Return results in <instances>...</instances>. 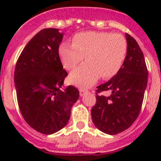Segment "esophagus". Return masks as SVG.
<instances>
[{"instance_id":"34e87169","label":"esophagus","mask_w":161,"mask_h":161,"mask_svg":"<svg viewBox=\"0 0 161 161\" xmlns=\"http://www.w3.org/2000/svg\"><path fill=\"white\" fill-rule=\"evenodd\" d=\"M89 91L88 90H86V89H83V88H81L80 90H79V94H80L81 97H82V96L84 95L85 93H86V92H88Z\"/></svg>"}]
</instances>
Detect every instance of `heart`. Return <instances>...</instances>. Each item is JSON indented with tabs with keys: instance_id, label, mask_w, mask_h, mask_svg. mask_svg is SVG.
Segmentation results:
<instances>
[{
	"instance_id": "heart-1",
	"label": "heart",
	"mask_w": 161,
	"mask_h": 161,
	"mask_svg": "<svg viewBox=\"0 0 161 161\" xmlns=\"http://www.w3.org/2000/svg\"><path fill=\"white\" fill-rule=\"evenodd\" d=\"M127 50V41L120 34L87 31L76 34L73 43H61L59 55L68 70L76 67L85 56L87 61L71 73L69 80L78 86L86 87L100 76H114L125 60Z\"/></svg>"
}]
</instances>
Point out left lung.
<instances>
[{
	"mask_svg": "<svg viewBox=\"0 0 161 161\" xmlns=\"http://www.w3.org/2000/svg\"><path fill=\"white\" fill-rule=\"evenodd\" d=\"M128 50L119 71L108 82L97 86L95 106L91 116L96 127L108 135L129 129L142 108L148 80V71L142 50L136 40L126 33ZM111 91L109 97L99 93Z\"/></svg>",
	"mask_w": 161,
	"mask_h": 161,
	"instance_id": "1",
	"label": "left lung"
}]
</instances>
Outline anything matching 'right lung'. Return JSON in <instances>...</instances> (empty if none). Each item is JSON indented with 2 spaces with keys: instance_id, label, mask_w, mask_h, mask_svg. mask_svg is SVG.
Returning a JSON list of instances; mask_svg holds the SVG:
<instances>
[{
  "instance_id": "1",
  "label": "right lung",
  "mask_w": 161,
  "mask_h": 161,
  "mask_svg": "<svg viewBox=\"0 0 161 161\" xmlns=\"http://www.w3.org/2000/svg\"><path fill=\"white\" fill-rule=\"evenodd\" d=\"M63 33L44 29L32 37L21 53L14 69L18 104L27 124L44 135L67 125L71 109L79 97L78 89L61 90L68 73L58 53Z\"/></svg>"
}]
</instances>
